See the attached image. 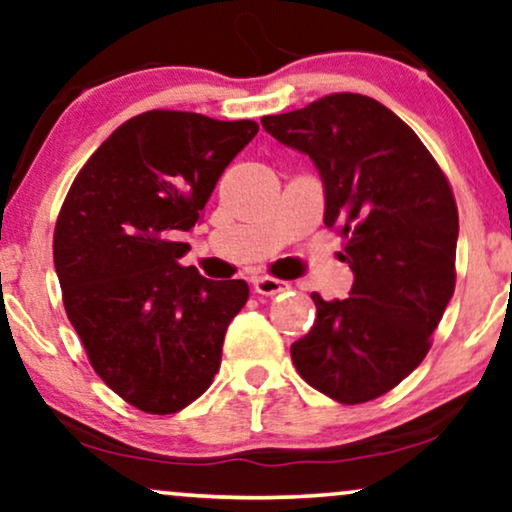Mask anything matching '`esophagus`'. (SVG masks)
<instances>
[{
	"instance_id": "obj_1",
	"label": "esophagus",
	"mask_w": 512,
	"mask_h": 512,
	"mask_svg": "<svg viewBox=\"0 0 512 512\" xmlns=\"http://www.w3.org/2000/svg\"><path fill=\"white\" fill-rule=\"evenodd\" d=\"M286 284L279 282L275 277H256L254 279V291L261 293V296H275V293L284 291Z\"/></svg>"
}]
</instances>
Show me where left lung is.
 <instances>
[{"label": "left lung", "mask_w": 512, "mask_h": 512, "mask_svg": "<svg viewBox=\"0 0 512 512\" xmlns=\"http://www.w3.org/2000/svg\"><path fill=\"white\" fill-rule=\"evenodd\" d=\"M261 123L317 167L324 223L347 240L340 258L354 272L347 300L312 293L317 319L291 345L293 366L333 401H373L424 361L454 293L452 188L422 139L373 97L335 93Z\"/></svg>", "instance_id": "1"}]
</instances>
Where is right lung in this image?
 Returning a JSON list of instances; mask_svg holds the SVG:
<instances>
[{"instance_id": "obj_1", "label": "right lung", "mask_w": 512, "mask_h": 512, "mask_svg": "<svg viewBox=\"0 0 512 512\" xmlns=\"http://www.w3.org/2000/svg\"><path fill=\"white\" fill-rule=\"evenodd\" d=\"M256 132L254 121L146 111L90 156L60 209L53 261L67 317L104 384L151 415L205 394L249 298L244 279L184 268L191 247L177 240Z\"/></svg>"}]
</instances>
